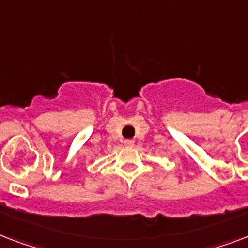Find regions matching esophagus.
Listing matches in <instances>:
<instances>
[{
    "label": "esophagus",
    "instance_id": "obj_1",
    "mask_svg": "<svg viewBox=\"0 0 248 248\" xmlns=\"http://www.w3.org/2000/svg\"><path fill=\"white\" fill-rule=\"evenodd\" d=\"M134 143H135V141H134V140H132V139L124 140V147H132V145H134Z\"/></svg>",
    "mask_w": 248,
    "mask_h": 248
}]
</instances>
